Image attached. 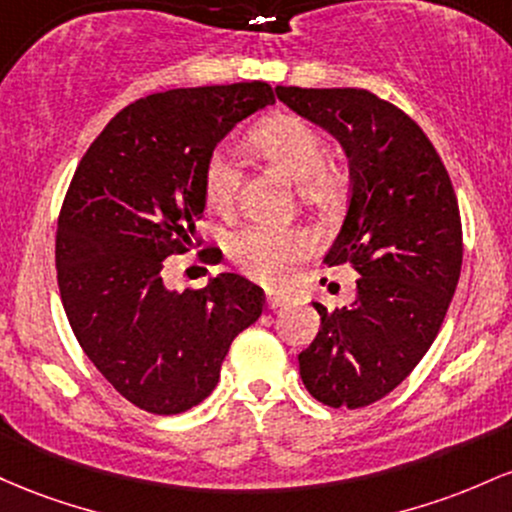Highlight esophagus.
<instances>
[{"instance_id": "1", "label": "esophagus", "mask_w": 512, "mask_h": 512, "mask_svg": "<svg viewBox=\"0 0 512 512\" xmlns=\"http://www.w3.org/2000/svg\"><path fill=\"white\" fill-rule=\"evenodd\" d=\"M266 304H268V309L283 307V304H287V295H280V292H268Z\"/></svg>"}]
</instances>
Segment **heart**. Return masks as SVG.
<instances>
[{"label":"heart","mask_w":512,"mask_h":512,"mask_svg":"<svg viewBox=\"0 0 512 512\" xmlns=\"http://www.w3.org/2000/svg\"><path fill=\"white\" fill-rule=\"evenodd\" d=\"M251 142L261 154L280 164L309 198H324L333 191L336 179L326 169L329 142L307 120L278 116L261 123L251 132ZM239 186V166L227 147L212 149L203 166L205 203L212 210H227L234 203ZM309 234L292 227H273L261 222L234 229L227 237V254L241 273L275 285L285 278L287 268L309 254Z\"/></svg>","instance_id":"heart-1"}]
</instances>
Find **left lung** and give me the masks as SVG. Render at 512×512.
Returning a JSON list of instances; mask_svg holds the SVG:
<instances>
[{
	"label": "left lung",
	"mask_w": 512,
	"mask_h": 512,
	"mask_svg": "<svg viewBox=\"0 0 512 512\" xmlns=\"http://www.w3.org/2000/svg\"><path fill=\"white\" fill-rule=\"evenodd\" d=\"M350 159V200L329 266L360 273L350 307L314 302L321 331L300 353L307 392L363 409L399 387L438 336L462 271L455 188L426 132L367 89L275 86Z\"/></svg>",
	"instance_id": "left-lung-1"
}]
</instances>
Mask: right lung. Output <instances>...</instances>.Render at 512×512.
<instances>
[{
	"mask_svg": "<svg viewBox=\"0 0 512 512\" xmlns=\"http://www.w3.org/2000/svg\"><path fill=\"white\" fill-rule=\"evenodd\" d=\"M275 103L266 82L171 89L118 113L91 142L57 217L62 307L86 358L137 409L174 416L210 396L266 295L237 273L176 292L164 263L203 220V166L239 120ZM200 261L215 258L212 246Z\"/></svg>",
	"mask_w": 512,
	"mask_h": 512,
	"instance_id": "right-lung-1",
	"label": "right lung"
}]
</instances>
